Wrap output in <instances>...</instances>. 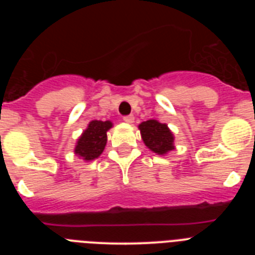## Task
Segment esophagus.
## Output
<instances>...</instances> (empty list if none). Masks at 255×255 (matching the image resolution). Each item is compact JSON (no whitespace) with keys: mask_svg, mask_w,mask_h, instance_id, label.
Segmentation results:
<instances>
[{"mask_svg":"<svg viewBox=\"0 0 255 255\" xmlns=\"http://www.w3.org/2000/svg\"><path fill=\"white\" fill-rule=\"evenodd\" d=\"M124 121L128 124H131L134 123V116L132 115H128V116H124Z\"/></svg>","mask_w":255,"mask_h":255,"instance_id":"esophagus-1","label":"esophagus"}]
</instances>
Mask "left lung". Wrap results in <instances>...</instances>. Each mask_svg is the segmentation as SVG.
<instances>
[{"label": "left lung", "instance_id": "1", "mask_svg": "<svg viewBox=\"0 0 255 255\" xmlns=\"http://www.w3.org/2000/svg\"><path fill=\"white\" fill-rule=\"evenodd\" d=\"M139 130L144 144L152 152L163 155L175 149L173 134L166 124H161L157 120H148L139 125Z\"/></svg>", "mask_w": 255, "mask_h": 255}]
</instances>
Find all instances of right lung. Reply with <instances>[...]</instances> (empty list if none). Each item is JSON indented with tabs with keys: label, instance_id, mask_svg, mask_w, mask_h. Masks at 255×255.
Returning <instances> with one entry per match:
<instances>
[{
	"label": "right lung",
	"instance_id": "add662e5",
	"mask_svg": "<svg viewBox=\"0 0 255 255\" xmlns=\"http://www.w3.org/2000/svg\"><path fill=\"white\" fill-rule=\"evenodd\" d=\"M112 128L111 121L93 120L76 141L75 154L84 161H93L102 154L107 143V131Z\"/></svg>",
	"mask_w": 255,
	"mask_h": 255
}]
</instances>
